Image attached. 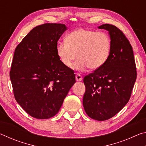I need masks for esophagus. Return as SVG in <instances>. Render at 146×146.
I'll list each match as a JSON object with an SVG mask.
<instances>
[{
	"label": "esophagus",
	"instance_id": "1",
	"mask_svg": "<svg viewBox=\"0 0 146 146\" xmlns=\"http://www.w3.org/2000/svg\"><path fill=\"white\" fill-rule=\"evenodd\" d=\"M75 78H76V80L77 81H82V76H80V75H79V74H77V75H76V76H75Z\"/></svg>",
	"mask_w": 146,
	"mask_h": 146
}]
</instances>
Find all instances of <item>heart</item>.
<instances>
[{
  "label": "heart",
  "instance_id": "obj_1",
  "mask_svg": "<svg viewBox=\"0 0 146 146\" xmlns=\"http://www.w3.org/2000/svg\"><path fill=\"white\" fill-rule=\"evenodd\" d=\"M66 42H58L56 54L61 63L70 68L77 56L73 69L97 70L106 63L111 51V40L107 34L86 29H77L66 36Z\"/></svg>",
  "mask_w": 146,
  "mask_h": 146
}]
</instances>
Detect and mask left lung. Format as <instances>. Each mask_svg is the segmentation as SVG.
<instances>
[{
    "label": "left lung",
    "mask_w": 146,
    "mask_h": 146,
    "mask_svg": "<svg viewBox=\"0 0 146 146\" xmlns=\"http://www.w3.org/2000/svg\"><path fill=\"white\" fill-rule=\"evenodd\" d=\"M98 28L108 31L111 51L102 67L84 78L83 106L90 118L104 121L114 117L127 104L137 71L132 46L122 31L109 24Z\"/></svg>",
    "instance_id": "obj_1"
}]
</instances>
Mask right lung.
Wrapping results in <instances>:
<instances>
[{"label": "right lung", "instance_id": "obj_1", "mask_svg": "<svg viewBox=\"0 0 146 146\" xmlns=\"http://www.w3.org/2000/svg\"><path fill=\"white\" fill-rule=\"evenodd\" d=\"M67 28L62 24L36 26L15 50L9 73L15 98L35 118L54 117L76 82L73 71L61 63L56 51Z\"/></svg>", "mask_w": 146, "mask_h": 146}]
</instances>
